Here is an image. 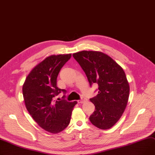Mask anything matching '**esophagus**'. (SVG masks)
Listing matches in <instances>:
<instances>
[{
    "instance_id": "esophagus-1",
    "label": "esophagus",
    "mask_w": 155,
    "mask_h": 155,
    "mask_svg": "<svg viewBox=\"0 0 155 155\" xmlns=\"http://www.w3.org/2000/svg\"><path fill=\"white\" fill-rule=\"evenodd\" d=\"M87 100V98H84V97H82L80 100H78L77 101H78V104H83V103L85 102Z\"/></svg>"
}]
</instances>
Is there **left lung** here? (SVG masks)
Returning <instances> with one entry per match:
<instances>
[{
  "label": "left lung",
  "mask_w": 155,
  "mask_h": 155,
  "mask_svg": "<svg viewBox=\"0 0 155 155\" xmlns=\"http://www.w3.org/2000/svg\"><path fill=\"white\" fill-rule=\"evenodd\" d=\"M73 57L84 71L90 85H98L97 95L90 99L95 106L90 121L100 129L111 128L127 105L130 86L125 71L101 51L84 50L74 54Z\"/></svg>",
  "instance_id": "obj_1"
}]
</instances>
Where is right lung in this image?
I'll return each mask as SVG.
<instances>
[{
    "label": "right lung",
    "instance_id": "obj_1",
    "mask_svg": "<svg viewBox=\"0 0 155 155\" xmlns=\"http://www.w3.org/2000/svg\"><path fill=\"white\" fill-rule=\"evenodd\" d=\"M71 55H53L35 66L27 77L22 87L26 108L37 124L47 131L58 133L69 125L71 112L77 101H55L61 91L57 78L61 68ZM65 97L64 95L63 98Z\"/></svg>",
    "mask_w": 155,
    "mask_h": 155
}]
</instances>
